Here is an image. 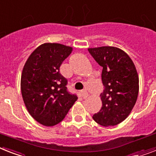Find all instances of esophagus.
Instances as JSON below:
<instances>
[{"instance_id": "obj_1", "label": "esophagus", "mask_w": 156, "mask_h": 156, "mask_svg": "<svg viewBox=\"0 0 156 156\" xmlns=\"http://www.w3.org/2000/svg\"><path fill=\"white\" fill-rule=\"evenodd\" d=\"M81 94H82V96L83 97V98H87V96H88V93H87V90H85L81 91Z\"/></svg>"}]
</instances>
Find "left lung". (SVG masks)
I'll use <instances>...</instances> for the list:
<instances>
[{
	"label": "left lung",
	"mask_w": 156,
	"mask_h": 156,
	"mask_svg": "<svg viewBox=\"0 0 156 156\" xmlns=\"http://www.w3.org/2000/svg\"><path fill=\"white\" fill-rule=\"evenodd\" d=\"M90 54L102 67L104 90L102 107L93 115L94 120L104 126H115L127 118L139 94V75L128 54L113 46L89 48Z\"/></svg>",
	"instance_id": "obj_1"
}]
</instances>
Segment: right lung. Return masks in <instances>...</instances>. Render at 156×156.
<instances>
[{"label": "right lung", "instance_id": "add662e5", "mask_svg": "<svg viewBox=\"0 0 156 156\" xmlns=\"http://www.w3.org/2000/svg\"><path fill=\"white\" fill-rule=\"evenodd\" d=\"M73 48L58 43L39 45L26 61L21 90L26 108L39 123L52 126L62 122L78 97L68 91L67 79L59 72Z\"/></svg>", "mask_w": 156, "mask_h": 156}]
</instances>
